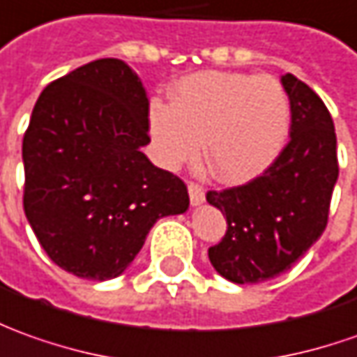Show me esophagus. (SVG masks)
<instances>
[{"mask_svg": "<svg viewBox=\"0 0 357 357\" xmlns=\"http://www.w3.org/2000/svg\"><path fill=\"white\" fill-rule=\"evenodd\" d=\"M188 191H189V201H191V205H201L203 201H205V191H203V188L201 185H197V183H188Z\"/></svg>", "mask_w": 357, "mask_h": 357, "instance_id": "1", "label": "esophagus"}]
</instances>
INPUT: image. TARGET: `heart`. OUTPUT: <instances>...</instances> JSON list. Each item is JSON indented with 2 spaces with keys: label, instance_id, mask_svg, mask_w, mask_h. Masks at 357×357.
Returning <instances> with one entry per match:
<instances>
[{
  "label": "heart",
  "instance_id": "b5f03b06",
  "mask_svg": "<svg viewBox=\"0 0 357 357\" xmlns=\"http://www.w3.org/2000/svg\"><path fill=\"white\" fill-rule=\"evenodd\" d=\"M291 127V101L278 77L199 72L179 79L172 103L152 99L148 128L162 166L174 169L203 154L215 178L244 183L278 160Z\"/></svg>",
  "mask_w": 357,
  "mask_h": 357
}]
</instances>
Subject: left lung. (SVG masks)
Masks as SVG:
<instances>
[{
	"mask_svg": "<svg viewBox=\"0 0 357 357\" xmlns=\"http://www.w3.org/2000/svg\"><path fill=\"white\" fill-rule=\"evenodd\" d=\"M291 101V140L261 176L209 191L227 234L209 260L232 283H261L289 270L326 229L338 179L336 132L322 99L293 74L281 77Z\"/></svg>",
	"mask_w": 357,
	"mask_h": 357,
	"instance_id": "8db88e82",
	"label": "left lung"
}]
</instances>
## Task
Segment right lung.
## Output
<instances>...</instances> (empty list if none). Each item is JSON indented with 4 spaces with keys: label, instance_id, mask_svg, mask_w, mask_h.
<instances>
[{
    "label": "right lung",
    "instance_id": "obj_1",
    "mask_svg": "<svg viewBox=\"0 0 357 357\" xmlns=\"http://www.w3.org/2000/svg\"><path fill=\"white\" fill-rule=\"evenodd\" d=\"M148 142L146 91L123 60H93L43 89L23 137V209L62 270L117 278L156 220L188 211L185 183L140 152Z\"/></svg>",
    "mask_w": 357,
    "mask_h": 357
}]
</instances>
